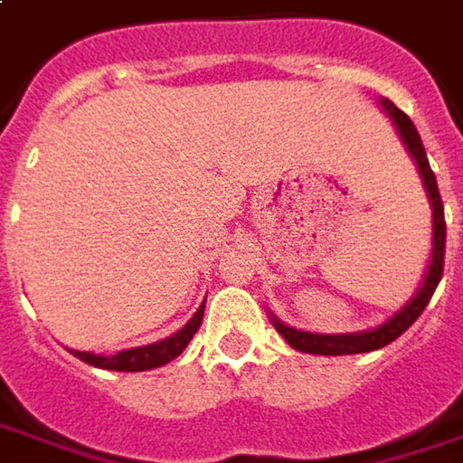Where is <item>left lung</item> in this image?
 Masks as SVG:
<instances>
[{
	"label": "left lung",
	"instance_id": "8db88e82",
	"mask_svg": "<svg viewBox=\"0 0 463 463\" xmlns=\"http://www.w3.org/2000/svg\"><path fill=\"white\" fill-rule=\"evenodd\" d=\"M384 111L392 117V122L398 127L400 137L405 142V147L412 155V160L418 163L420 170V178L426 183L428 198H430V206H433V254H430V265H428L426 280L420 285V290L415 293L411 303L395 313L387 324H383L374 331H362V334H341V336H324V334H308V331H298L290 326L280 324L278 318H272V324L278 328V334H282V339L288 341L293 349L298 352H308V354H324V356H336V354H362V352H374V349H383L390 341H395L402 336L408 328H411L418 316L426 311V306L430 303V298L436 293L439 282L443 278V254H446V219H443V201L439 194V183L436 175L428 165L426 147L420 142V135L415 129V124L411 122V117L398 109L392 101H383Z\"/></svg>",
	"mask_w": 463,
	"mask_h": 463
}]
</instances>
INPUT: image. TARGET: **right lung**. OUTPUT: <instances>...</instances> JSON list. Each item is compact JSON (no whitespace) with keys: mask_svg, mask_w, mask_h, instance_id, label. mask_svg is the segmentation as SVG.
Returning a JSON list of instances; mask_svg holds the SVG:
<instances>
[{"mask_svg":"<svg viewBox=\"0 0 463 463\" xmlns=\"http://www.w3.org/2000/svg\"><path fill=\"white\" fill-rule=\"evenodd\" d=\"M203 321V306L195 311V316L183 326L178 334H173L170 339L157 341V344H150V346H137V349H127V352H119L114 356H96L89 354V352H73L79 356L80 362L91 364V367L99 369H114V372H142V369H155L167 364L170 359L181 354L183 349L188 346V341L194 339L198 326Z\"/></svg>","mask_w":463,"mask_h":463,"instance_id":"1","label":"right lung"}]
</instances>
